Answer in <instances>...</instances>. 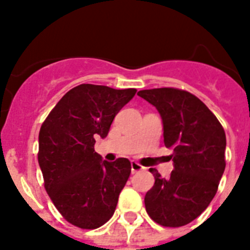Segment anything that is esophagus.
<instances>
[{"label":"esophagus","instance_id":"obj_1","mask_svg":"<svg viewBox=\"0 0 250 250\" xmlns=\"http://www.w3.org/2000/svg\"><path fill=\"white\" fill-rule=\"evenodd\" d=\"M143 170H144V167L141 166L140 164L135 162V161H133L132 164H131V171H132V174H136V172H139V171H143Z\"/></svg>","mask_w":250,"mask_h":250}]
</instances>
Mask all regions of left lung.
Listing matches in <instances>:
<instances>
[{
  "label": "left lung",
  "instance_id": "8db88e82",
  "mask_svg": "<svg viewBox=\"0 0 250 250\" xmlns=\"http://www.w3.org/2000/svg\"><path fill=\"white\" fill-rule=\"evenodd\" d=\"M160 113L164 143L174 152V170L162 178L156 168L154 186L145 194L146 213L165 227H180L200 215L217 193L225 172V129L208 106L189 92L157 88L139 92Z\"/></svg>",
  "mask_w": 250,
  "mask_h": 250
}]
</instances>
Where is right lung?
Here are the masks:
<instances>
[{
    "mask_svg": "<svg viewBox=\"0 0 250 250\" xmlns=\"http://www.w3.org/2000/svg\"><path fill=\"white\" fill-rule=\"evenodd\" d=\"M136 89L80 84L61 98L39 133V165L45 189L63 218L80 229L101 227L113 217L131 162L102 160L96 139H105L119 110Z\"/></svg>",
    "mask_w": 250,
    "mask_h": 250,
    "instance_id": "1",
    "label": "right lung"
}]
</instances>
